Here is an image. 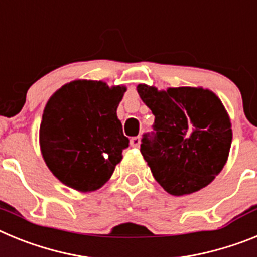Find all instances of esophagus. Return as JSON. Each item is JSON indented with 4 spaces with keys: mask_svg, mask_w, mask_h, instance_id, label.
Returning <instances> with one entry per match:
<instances>
[{
    "mask_svg": "<svg viewBox=\"0 0 257 257\" xmlns=\"http://www.w3.org/2000/svg\"><path fill=\"white\" fill-rule=\"evenodd\" d=\"M130 144H131V147H133V148H139V147H140V138H139V136H134V138H131Z\"/></svg>",
    "mask_w": 257,
    "mask_h": 257,
    "instance_id": "esophagus-1",
    "label": "esophagus"
}]
</instances>
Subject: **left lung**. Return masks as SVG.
Wrapping results in <instances>:
<instances>
[{"instance_id": "left-lung-1", "label": "left lung", "mask_w": 257, "mask_h": 257, "mask_svg": "<svg viewBox=\"0 0 257 257\" xmlns=\"http://www.w3.org/2000/svg\"><path fill=\"white\" fill-rule=\"evenodd\" d=\"M138 92L154 115L140 145L154 179L172 196L207 187L230 151L231 123L221 100L202 87L139 85Z\"/></svg>"}]
</instances>
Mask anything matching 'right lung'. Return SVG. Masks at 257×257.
<instances>
[{"label": "right lung", "instance_id": "1", "mask_svg": "<svg viewBox=\"0 0 257 257\" xmlns=\"http://www.w3.org/2000/svg\"><path fill=\"white\" fill-rule=\"evenodd\" d=\"M126 87L77 79L59 88L45 106L41 153L68 187L92 192L110 179L128 147L117 108Z\"/></svg>", "mask_w": 257, "mask_h": 257}]
</instances>
